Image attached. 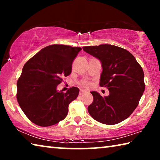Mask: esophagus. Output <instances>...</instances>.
I'll return each mask as SVG.
<instances>
[{
  "instance_id": "34e87169",
  "label": "esophagus",
  "mask_w": 160,
  "mask_h": 160,
  "mask_svg": "<svg viewBox=\"0 0 160 160\" xmlns=\"http://www.w3.org/2000/svg\"><path fill=\"white\" fill-rule=\"evenodd\" d=\"M86 92H87V91L85 90H82V89H81V90H80V95H82V94H85V93H86Z\"/></svg>"
}]
</instances>
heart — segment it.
I'll use <instances>...</instances> for the list:
<instances>
[{
  "instance_id": "heart-1",
  "label": "heart",
  "mask_w": 160,
  "mask_h": 160,
  "mask_svg": "<svg viewBox=\"0 0 160 160\" xmlns=\"http://www.w3.org/2000/svg\"><path fill=\"white\" fill-rule=\"evenodd\" d=\"M81 84H82V85L83 87H85V88H89V87L90 86V83L88 82V81H82Z\"/></svg>"
}]
</instances>
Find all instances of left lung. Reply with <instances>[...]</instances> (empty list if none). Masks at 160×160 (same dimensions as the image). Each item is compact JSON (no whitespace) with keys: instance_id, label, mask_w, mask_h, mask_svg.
I'll return each mask as SVG.
<instances>
[{"instance_id":"1","label":"left lung","mask_w":160,"mask_h":160,"mask_svg":"<svg viewBox=\"0 0 160 160\" xmlns=\"http://www.w3.org/2000/svg\"><path fill=\"white\" fill-rule=\"evenodd\" d=\"M82 49L101 62L99 85L109 91L104 97L91 92L93 102L88 108L89 113L94 120L107 125L124 121L138 105L145 91L142 67L129 51L116 46L101 44Z\"/></svg>"}]
</instances>
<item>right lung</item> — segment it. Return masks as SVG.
<instances>
[{"label": "right lung", "instance_id": "1", "mask_svg": "<svg viewBox=\"0 0 160 160\" xmlns=\"http://www.w3.org/2000/svg\"><path fill=\"white\" fill-rule=\"evenodd\" d=\"M82 48L54 44L46 47L27 62L17 83V99L24 113L38 126L58 123L66 117L68 105L79 89L66 93L57 90L63 77L71 73L72 63Z\"/></svg>", "mask_w": 160, "mask_h": 160}]
</instances>
